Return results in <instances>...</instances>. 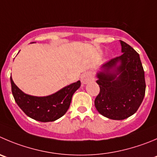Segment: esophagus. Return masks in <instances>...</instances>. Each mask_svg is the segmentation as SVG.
<instances>
[{"mask_svg": "<svg viewBox=\"0 0 157 157\" xmlns=\"http://www.w3.org/2000/svg\"><path fill=\"white\" fill-rule=\"evenodd\" d=\"M93 76H92V75L89 71L85 72L84 74H82V75L81 77V82L83 85H86L87 83L93 81Z\"/></svg>", "mask_w": 157, "mask_h": 157, "instance_id": "obj_1", "label": "esophagus"}]
</instances>
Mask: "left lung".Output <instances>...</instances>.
<instances>
[{
    "label": "left lung",
    "instance_id": "1",
    "mask_svg": "<svg viewBox=\"0 0 157 157\" xmlns=\"http://www.w3.org/2000/svg\"><path fill=\"white\" fill-rule=\"evenodd\" d=\"M122 55L102 65L97 73L100 92L95 106L105 117L122 120L133 115L146 91L144 70L139 54L120 41Z\"/></svg>",
    "mask_w": 157,
    "mask_h": 157
}]
</instances>
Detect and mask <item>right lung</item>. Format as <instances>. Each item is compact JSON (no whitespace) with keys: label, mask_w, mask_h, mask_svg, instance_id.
<instances>
[{"label":"right lung","mask_w":157,"mask_h":157,"mask_svg":"<svg viewBox=\"0 0 157 157\" xmlns=\"http://www.w3.org/2000/svg\"><path fill=\"white\" fill-rule=\"evenodd\" d=\"M11 91L16 103L33 119L43 122H53L68 111L73 94L81 86L80 81L65 86L57 92L44 97L33 96L22 92L10 76Z\"/></svg>","instance_id":"1"}]
</instances>
